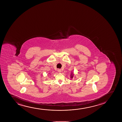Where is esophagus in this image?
I'll return each instance as SVG.
<instances>
[{
	"label": "esophagus",
	"mask_w": 122,
	"mask_h": 122,
	"mask_svg": "<svg viewBox=\"0 0 122 122\" xmlns=\"http://www.w3.org/2000/svg\"><path fill=\"white\" fill-rule=\"evenodd\" d=\"M57 71L59 72V73H60V72H61V69H58L57 70Z\"/></svg>",
	"instance_id": "esophagus-1"
}]
</instances>
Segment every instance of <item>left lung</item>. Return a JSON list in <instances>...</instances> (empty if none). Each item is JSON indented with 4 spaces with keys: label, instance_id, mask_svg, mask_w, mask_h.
I'll list each match as a JSON object with an SVG mask.
<instances>
[{
    "label": "left lung",
    "instance_id": "1",
    "mask_svg": "<svg viewBox=\"0 0 122 122\" xmlns=\"http://www.w3.org/2000/svg\"><path fill=\"white\" fill-rule=\"evenodd\" d=\"M73 75H74V74H73V73H71V74H70V76H71L70 78H73V76H74Z\"/></svg>",
    "mask_w": 122,
    "mask_h": 122
}]
</instances>
